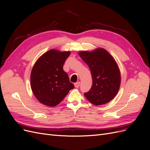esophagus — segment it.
I'll list each match as a JSON object with an SVG mask.
<instances>
[{"label": "esophagus", "instance_id": "obj_1", "mask_svg": "<svg viewBox=\"0 0 150 150\" xmlns=\"http://www.w3.org/2000/svg\"><path fill=\"white\" fill-rule=\"evenodd\" d=\"M79 85H80V82H77L74 84V86H75V88H78L79 87Z\"/></svg>", "mask_w": 150, "mask_h": 150}]
</instances>
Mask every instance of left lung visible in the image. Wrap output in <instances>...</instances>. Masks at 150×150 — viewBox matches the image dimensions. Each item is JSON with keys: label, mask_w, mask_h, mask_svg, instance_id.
I'll return each instance as SVG.
<instances>
[{"label": "left lung", "mask_w": 150, "mask_h": 150, "mask_svg": "<svg viewBox=\"0 0 150 150\" xmlns=\"http://www.w3.org/2000/svg\"><path fill=\"white\" fill-rule=\"evenodd\" d=\"M79 55L88 64L93 78V85L84 93L94 105L106 104L115 97L120 89L121 75L116 62L105 49L98 48L92 52L81 51Z\"/></svg>", "instance_id": "obj_1"}]
</instances>
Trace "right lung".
Wrapping results in <instances>:
<instances>
[{"instance_id":"right-lung-1","label":"right lung","mask_w":150,"mask_h":150,"mask_svg":"<svg viewBox=\"0 0 150 150\" xmlns=\"http://www.w3.org/2000/svg\"><path fill=\"white\" fill-rule=\"evenodd\" d=\"M69 51L51 49L36 61L30 74L32 91L38 101L44 105L55 106L74 88L63 70Z\"/></svg>"}]
</instances>
